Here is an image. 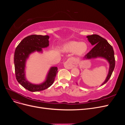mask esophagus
I'll list each match as a JSON object with an SVG mask.
<instances>
[{
  "mask_svg": "<svg viewBox=\"0 0 125 125\" xmlns=\"http://www.w3.org/2000/svg\"><path fill=\"white\" fill-rule=\"evenodd\" d=\"M74 66H75V63L73 60L71 58L68 59L65 62V63H64V67H65V68L67 69H71Z\"/></svg>",
  "mask_w": 125,
  "mask_h": 125,
  "instance_id": "obj_1",
  "label": "esophagus"
}]
</instances>
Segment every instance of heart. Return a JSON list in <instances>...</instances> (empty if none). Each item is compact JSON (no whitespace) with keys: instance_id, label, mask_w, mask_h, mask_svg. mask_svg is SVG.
Returning <instances> with one entry per match:
<instances>
[{"instance_id":"heart-1","label":"heart","mask_w":125,"mask_h":125,"mask_svg":"<svg viewBox=\"0 0 125 125\" xmlns=\"http://www.w3.org/2000/svg\"><path fill=\"white\" fill-rule=\"evenodd\" d=\"M88 45L85 42L71 41L68 43L63 47V50L68 52H75L78 56H82L88 51Z\"/></svg>"}]
</instances>
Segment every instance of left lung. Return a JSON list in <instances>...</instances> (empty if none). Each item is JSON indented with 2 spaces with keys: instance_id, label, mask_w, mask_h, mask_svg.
Returning <instances> with one entry per match:
<instances>
[{
  "instance_id": "1",
  "label": "left lung",
  "mask_w": 125,
  "mask_h": 125,
  "mask_svg": "<svg viewBox=\"0 0 125 125\" xmlns=\"http://www.w3.org/2000/svg\"><path fill=\"white\" fill-rule=\"evenodd\" d=\"M89 42L94 46L93 48L85 55L83 60L96 58H102L106 59L109 65L108 73L104 82L101 86L106 83L111 78L115 66L114 52L113 47L108 42L99 35L93 34L86 36Z\"/></svg>"
}]
</instances>
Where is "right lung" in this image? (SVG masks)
Segmentation results:
<instances>
[{
	"label": "right lung",
	"instance_id": "1",
	"mask_svg": "<svg viewBox=\"0 0 125 125\" xmlns=\"http://www.w3.org/2000/svg\"><path fill=\"white\" fill-rule=\"evenodd\" d=\"M49 38L48 35H29L21 41L15 50L14 63L16 79L22 86L31 92L40 91L49 88L53 84L58 73L57 67H51L45 80L38 84L30 82L25 77L26 62L29 56L35 52H42V48L49 46Z\"/></svg>",
	"mask_w": 125,
	"mask_h": 125
}]
</instances>
